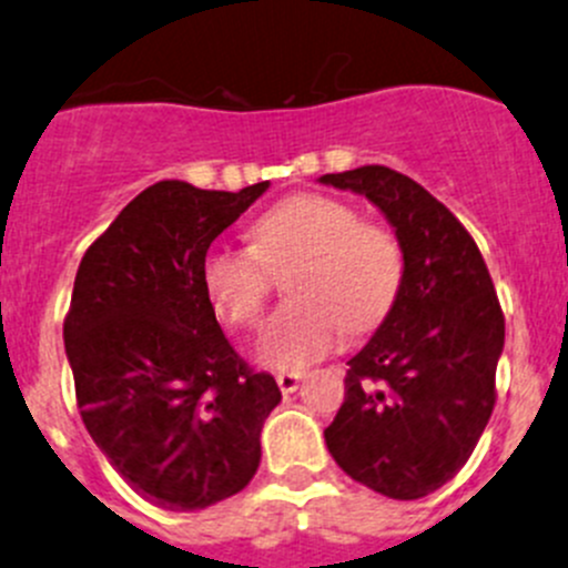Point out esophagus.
<instances>
[{
    "label": "esophagus",
    "instance_id": "1",
    "mask_svg": "<svg viewBox=\"0 0 568 568\" xmlns=\"http://www.w3.org/2000/svg\"><path fill=\"white\" fill-rule=\"evenodd\" d=\"M300 383H302V374L300 372L277 374V385H280V390H283V394H294V390L300 388Z\"/></svg>",
    "mask_w": 568,
    "mask_h": 568
}]
</instances>
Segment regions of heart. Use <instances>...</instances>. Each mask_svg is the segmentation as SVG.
I'll return each mask as SVG.
<instances>
[{"mask_svg": "<svg viewBox=\"0 0 568 568\" xmlns=\"http://www.w3.org/2000/svg\"><path fill=\"white\" fill-rule=\"evenodd\" d=\"M252 246L216 244L202 261V285L233 327L257 322L272 272L288 263L291 300L263 327L257 357L274 368H302L335 349L349 327L372 329L385 318L405 277L399 239L363 222L349 202L294 194L252 222Z\"/></svg>", "mask_w": 568, "mask_h": 568, "instance_id": "1", "label": "heart"}]
</instances>
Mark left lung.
<instances>
[{
  "mask_svg": "<svg viewBox=\"0 0 568 568\" xmlns=\"http://www.w3.org/2000/svg\"><path fill=\"white\" fill-rule=\"evenodd\" d=\"M318 183L379 207L405 252V277L377 333L346 361V396L324 430L335 464L390 499H422L469 460L494 410L505 318L464 224L388 166Z\"/></svg>",
  "mask_w": 568,
  "mask_h": 568,
  "instance_id": "obj_1",
  "label": "left lung"
}]
</instances>
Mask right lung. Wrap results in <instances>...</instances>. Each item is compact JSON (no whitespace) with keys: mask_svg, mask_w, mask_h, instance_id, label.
Here are the masks:
<instances>
[{"mask_svg":"<svg viewBox=\"0 0 568 568\" xmlns=\"http://www.w3.org/2000/svg\"><path fill=\"white\" fill-rule=\"evenodd\" d=\"M268 189L161 180L88 246L63 324L93 444L144 499L202 510L250 486L277 407L272 374L224 338L202 285L213 241Z\"/></svg>","mask_w":568,"mask_h":568,"instance_id":"1","label":"right lung"}]
</instances>
